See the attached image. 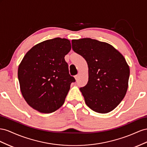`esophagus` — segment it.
I'll list each match as a JSON object with an SVG mask.
<instances>
[{"label":"esophagus","instance_id":"esophagus-1","mask_svg":"<svg viewBox=\"0 0 147 147\" xmlns=\"http://www.w3.org/2000/svg\"><path fill=\"white\" fill-rule=\"evenodd\" d=\"M78 78H79V75H78V74L76 75V76H74V78H75V79H76V81H77V80H78Z\"/></svg>","mask_w":147,"mask_h":147}]
</instances>
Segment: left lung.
Wrapping results in <instances>:
<instances>
[{
	"instance_id": "left-lung-1",
	"label": "left lung",
	"mask_w": 147,
	"mask_h": 147,
	"mask_svg": "<svg viewBox=\"0 0 147 147\" xmlns=\"http://www.w3.org/2000/svg\"><path fill=\"white\" fill-rule=\"evenodd\" d=\"M71 43L89 68L88 82L80 88L86 105L97 113L111 111L127 90L130 69L124 57L111 45L95 39H74Z\"/></svg>"
}]
</instances>
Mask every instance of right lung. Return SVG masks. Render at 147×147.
<instances>
[{
	"mask_svg": "<svg viewBox=\"0 0 147 147\" xmlns=\"http://www.w3.org/2000/svg\"><path fill=\"white\" fill-rule=\"evenodd\" d=\"M70 41L57 37L34 45L18 66L23 97L29 106L42 113L55 111L63 105L75 79L69 74L65 57Z\"/></svg>",
	"mask_w": 147,
	"mask_h": 147,
	"instance_id": "add662e5",
	"label": "right lung"
}]
</instances>
